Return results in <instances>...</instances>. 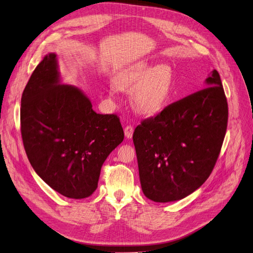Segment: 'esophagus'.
<instances>
[{"instance_id":"34e87169","label":"esophagus","mask_w":253,"mask_h":253,"mask_svg":"<svg viewBox=\"0 0 253 253\" xmlns=\"http://www.w3.org/2000/svg\"><path fill=\"white\" fill-rule=\"evenodd\" d=\"M133 133H134V127L130 126H127L125 127V136L126 138L127 139H130L133 137Z\"/></svg>"}]
</instances>
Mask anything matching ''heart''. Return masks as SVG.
I'll return each instance as SVG.
<instances>
[{
  "label": "heart",
  "mask_w": 253,
  "mask_h": 253,
  "mask_svg": "<svg viewBox=\"0 0 253 253\" xmlns=\"http://www.w3.org/2000/svg\"><path fill=\"white\" fill-rule=\"evenodd\" d=\"M117 85L121 90L134 92L133 106L143 116H155L167 106L172 88V72L168 65H156L141 60L130 65L120 76ZM114 89L111 88V93Z\"/></svg>",
  "instance_id": "heart-1"
}]
</instances>
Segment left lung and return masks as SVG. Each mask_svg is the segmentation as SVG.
<instances>
[{
	"mask_svg": "<svg viewBox=\"0 0 253 253\" xmlns=\"http://www.w3.org/2000/svg\"><path fill=\"white\" fill-rule=\"evenodd\" d=\"M203 90L143 120L133 135L144 195L170 203L193 193L213 171L227 127V100L216 69Z\"/></svg>",
	"mask_w": 253,
	"mask_h": 253,
	"instance_id": "left-lung-1",
	"label": "left lung"
}]
</instances>
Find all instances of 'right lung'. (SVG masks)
<instances>
[{
  "label": "right lung",
  "mask_w": 253,
  "mask_h": 253,
  "mask_svg": "<svg viewBox=\"0 0 253 253\" xmlns=\"http://www.w3.org/2000/svg\"><path fill=\"white\" fill-rule=\"evenodd\" d=\"M21 130L35 172L73 199L96 190L104 162L125 137L117 115L95 113L82 90L61 84L54 53L44 56L24 90Z\"/></svg>",
  "instance_id": "add662e5"
}]
</instances>
